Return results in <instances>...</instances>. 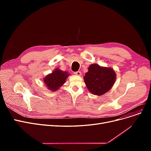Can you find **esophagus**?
Wrapping results in <instances>:
<instances>
[{
  "label": "esophagus",
  "instance_id": "esophagus-1",
  "mask_svg": "<svg viewBox=\"0 0 151 151\" xmlns=\"http://www.w3.org/2000/svg\"><path fill=\"white\" fill-rule=\"evenodd\" d=\"M74 74L77 76H81V71H77L74 72Z\"/></svg>",
  "mask_w": 151,
  "mask_h": 151
}]
</instances>
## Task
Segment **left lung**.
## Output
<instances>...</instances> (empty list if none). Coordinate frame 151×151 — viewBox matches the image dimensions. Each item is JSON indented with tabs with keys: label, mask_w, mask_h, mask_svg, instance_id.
Returning a JSON list of instances; mask_svg holds the SVG:
<instances>
[{
	"label": "left lung",
	"mask_w": 151,
	"mask_h": 151,
	"mask_svg": "<svg viewBox=\"0 0 151 151\" xmlns=\"http://www.w3.org/2000/svg\"><path fill=\"white\" fill-rule=\"evenodd\" d=\"M116 79V74L111 68L101 67L91 64L86 73L84 80L90 92L95 95H103L110 89Z\"/></svg>",
	"instance_id": "1"
}]
</instances>
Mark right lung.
<instances>
[{
	"label": "right lung",
	"instance_id": "1",
	"mask_svg": "<svg viewBox=\"0 0 151 151\" xmlns=\"http://www.w3.org/2000/svg\"><path fill=\"white\" fill-rule=\"evenodd\" d=\"M68 74L67 72H63L60 69L56 68L52 74H50L45 77L43 82L48 89L51 91H55L65 83L66 79Z\"/></svg>",
	"mask_w": 151,
	"mask_h": 151
}]
</instances>
